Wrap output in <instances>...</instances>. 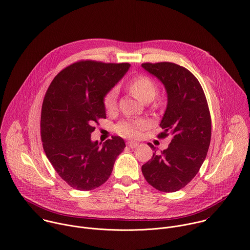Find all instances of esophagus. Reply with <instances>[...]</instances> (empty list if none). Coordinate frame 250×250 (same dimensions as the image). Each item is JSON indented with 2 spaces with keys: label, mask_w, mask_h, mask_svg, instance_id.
<instances>
[{
  "label": "esophagus",
  "mask_w": 250,
  "mask_h": 250,
  "mask_svg": "<svg viewBox=\"0 0 250 250\" xmlns=\"http://www.w3.org/2000/svg\"><path fill=\"white\" fill-rule=\"evenodd\" d=\"M126 144L129 148H135L136 146H138V142H135V141H127Z\"/></svg>",
  "instance_id": "esophagus-1"
}]
</instances>
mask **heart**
I'll return each mask as SVG.
<instances>
[{
    "instance_id": "1",
    "label": "heart",
    "mask_w": 250,
    "mask_h": 250,
    "mask_svg": "<svg viewBox=\"0 0 250 250\" xmlns=\"http://www.w3.org/2000/svg\"><path fill=\"white\" fill-rule=\"evenodd\" d=\"M129 87L131 91L141 100L145 101L150 98H154L157 93V87L154 81L147 76H137L133 78L130 83ZM118 90L117 88L111 89L103 99V104L107 112H112L117 106ZM147 123L143 120L135 121H123L116 126V130L119 134L125 137H138L141 134V131L147 127Z\"/></svg>"
}]
</instances>
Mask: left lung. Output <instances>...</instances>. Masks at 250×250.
<instances>
[{"mask_svg":"<svg viewBox=\"0 0 250 250\" xmlns=\"http://www.w3.org/2000/svg\"><path fill=\"white\" fill-rule=\"evenodd\" d=\"M141 66L156 76L167 91L168 103L158 136L173 135L169 147L153 157L141 170L149 185L163 192L185 188L198 173L211 140V117L197 78L174 62H144ZM148 145L156 150L153 144Z\"/></svg>","mask_w":250,"mask_h":250,"instance_id":"1","label":"left lung"}]
</instances>
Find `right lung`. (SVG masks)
I'll list each match as a JSON object with an SVG mask.
<instances>
[{
    "instance_id": "add662e5",
    "label": "right lung",
    "mask_w": 250,
    "mask_h": 250,
    "mask_svg": "<svg viewBox=\"0 0 250 250\" xmlns=\"http://www.w3.org/2000/svg\"><path fill=\"white\" fill-rule=\"evenodd\" d=\"M129 66L79 61L60 71L45 94L40 125L44 151L58 175L77 190H92L107 182L125 147L120 136L101 146L91 133L94 124L106 119L104 96Z\"/></svg>"
}]
</instances>
